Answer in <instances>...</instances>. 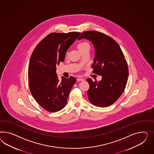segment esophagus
I'll use <instances>...</instances> for the list:
<instances>
[{
  "instance_id": "obj_1",
  "label": "esophagus",
  "mask_w": 154,
  "mask_h": 154,
  "mask_svg": "<svg viewBox=\"0 0 154 154\" xmlns=\"http://www.w3.org/2000/svg\"><path fill=\"white\" fill-rule=\"evenodd\" d=\"M77 81H84V79H80V78H79V79H77Z\"/></svg>"
}]
</instances>
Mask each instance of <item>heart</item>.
<instances>
[{"mask_svg":"<svg viewBox=\"0 0 154 154\" xmlns=\"http://www.w3.org/2000/svg\"><path fill=\"white\" fill-rule=\"evenodd\" d=\"M86 47H88L90 48V45L87 42H82L81 43H79L77 45V49L79 50H81L83 48H85Z\"/></svg>","mask_w":154,"mask_h":154,"instance_id":"1","label":"heart"}]
</instances>
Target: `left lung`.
<instances>
[{
  "mask_svg": "<svg viewBox=\"0 0 154 154\" xmlns=\"http://www.w3.org/2000/svg\"><path fill=\"white\" fill-rule=\"evenodd\" d=\"M86 38L95 47V57L92 65L93 73L102 75L100 81L87 79L90 102L101 108L114 104L125 91L128 67L119 45L108 35L96 31H85L78 40Z\"/></svg>",
  "mask_w": 154,
  "mask_h": 154,
  "instance_id": "1",
  "label": "left lung"
}]
</instances>
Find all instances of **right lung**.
<instances>
[{
    "mask_svg": "<svg viewBox=\"0 0 154 154\" xmlns=\"http://www.w3.org/2000/svg\"><path fill=\"white\" fill-rule=\"evenodd\" d=\"M80 34L50 33L38 44L30 58L29 90L38 104L49 112H58L66 105L71 88L76 82L72 76L62 77L59 80L56 66L64 60L67 50Z\"/></svg>",
    "mask_w": 154,
    "mask_h": 154,
    "instance_id": "right-lung-1",
    "label": "right lung"
}]
</instances>
